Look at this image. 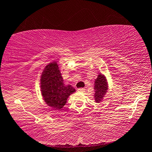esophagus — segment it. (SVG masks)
I'll use <instances>...</instances> for the list:
<instances>
[{"label":"esophagus","mask_w":152,"mask_h":152,"mask_svg":"<svg viewBox=\"0 0 152 152\" xmlns=\"http://www.w3.org/2000/svg\"><path fill=\"white\" fill-rule=\"evenodd\" d=\"M77 91L83 93V92L85 91V88H79V89H77Z\"/></svg>","instance_id":"obj_1"}]
</instances>
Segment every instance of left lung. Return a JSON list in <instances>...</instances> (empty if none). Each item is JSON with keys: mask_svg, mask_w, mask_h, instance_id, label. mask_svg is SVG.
I'll use <instances>...</instances> for the list:
<instances>
[{"mask_svg": "<svg viewBox=\"0 0 152 152\" xmlns=\"http://www.w3.org/2000/svg\"><path fill=\"white\" fill-rule=\"evenodd\" d=\"M95 100L96 103H100L103 100L104 95L107 93L108 83L106 78L102 74H99L95 80Z\"/></svg>", "mask_w": 152, "mask_h": 152, "instance_id": "8db88e82", "label": "left lung"}]
</instances>
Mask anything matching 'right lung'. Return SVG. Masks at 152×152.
I'll return each instance as SVG.
<instances>
[{"mask_svg": "<svg viewBox=\"0 0 152 152\" xmlns=\"http://www.w3.org/2000/svg\"><path fill=\"white\" fill-rule=\"evenodd\" d=\"M42 95L45 103L54 109L60 110L67 103L68 97L75 92L71 85L64 83L57 62H51L41 75Z\"/></svg>", "mask_w": 152, "mask_h": 152, "instance_id": "1", "label": "right lung"}]
</instances>
